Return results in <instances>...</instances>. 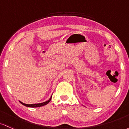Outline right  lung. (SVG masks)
<instances>
[{
    "instance_id": "right-lung-1",
    "label": "right lung",
    "mask_w": 129,
    "mask_h": 129,
    "mask_svg": "<svg viewBox=\"0 0 129 129\" xmlns=\"http://www.w3.org/2000/svg\"><path fill=\"white\" fill-rule=\"evenodd\" d=\"M52 99V96L50 97V99H49L48 101H46V102H42V103H39V104H24L23 103V102H21V101H19V102L21 104H22L23 105H24V106L25 107H32V108H35V107H42V106H44V105H47V104L49 103V102L50 101V100Z\"/></svg>"
}]
</instances>
